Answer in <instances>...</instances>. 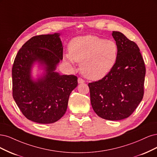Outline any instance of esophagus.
<instances>
[{"mask_svg":"<svg viewBox=\"0 0 157 157\" xmlns=\"http://www.w3.org/2000/svg\"><path fill=\"white\" fill-rule=\"evenodd\" d=\"M78 83H85V81L82 78H79L78 79Z\"/></svg>","mask_w":157,"mask_h":157,"instance_id":"1","label":"esophagus"}]
</instances>
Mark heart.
I'll return each instance as SVG.
<instances>
[{
    "mask_svg": "<svg viewBox=\"0 0 157 157\" xmlns=\"http://www.w3.org/2000/svg\"><path fill=\"white\" fill-rule=\"evenodd\" d=\"M117 57L118 46L113 40L87 35L72 39L69 44V54L64 59L71 66L74 60L81 63V72L85 77L98 80L112 71Z\"/></svg>",
    "mask_w": 157,
    "mask_h": 157,
    "instance_id": "1",
    "label": "heart"
}]
</instances>
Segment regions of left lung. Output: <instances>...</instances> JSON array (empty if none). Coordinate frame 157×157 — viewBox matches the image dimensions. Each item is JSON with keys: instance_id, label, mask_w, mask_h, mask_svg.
Instances as JSON below:
<instances>
[{"instance_id": "left-lung-1", "label": "left lung", "mask_w": 157, "mask_h": 157, "mask_svg": "<svg viewBox=\"0 0 157 157\" xmlns=\"http://www.w3.org/2000/svg\"><path fill=\"white\" fill-rule=\"evenodd\" d=\"M112 36L118 46V57L108 75L89 83L90 103L101 118L119 121L128 117L144 97L145 67L140 49L118 31Z\"/></svg>"}]
</instances>
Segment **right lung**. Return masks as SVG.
I'll use <instances>...</instances> for the list:
<instances>
[{
    "label": "right lung",
    "mask_w": 157,
    "mask_h": 157,
    "mask_svg": "<svg viewBox=\"0 0 157 157\" xmlns=\"http://www.w3.org/2000/svg\"><path fill=\"white\" fill-rule=\"evenodd\" d=\"M59 36V33L33 36L19 50L13 62V98L25 117L37 123H53L61 118L78 85L76 76L55 72L63 54ZM35 63L44 70L36 80L31 74Z\"/></svg>",
    "instance_id": "1"
}]
</instances>
